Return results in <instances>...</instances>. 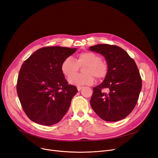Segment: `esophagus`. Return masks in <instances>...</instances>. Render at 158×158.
Wrapping results in <instances>:
<instances>
[{
	"instance_id": "34e87169",
	"label": "esophagus",
	"mask_w": 158,
	"mask_h": 158,
	"mask_svg": "<svg viewBox=\"0 0 158 158\" xmlns=\"http://www.w3.org/2000/svg\"><path fill=\"white\" fill-rule=\"evenodd\" d=\"M83 88V86H77V90H78V91H80L82 88Z\"/></svg>"
}]
</instances>
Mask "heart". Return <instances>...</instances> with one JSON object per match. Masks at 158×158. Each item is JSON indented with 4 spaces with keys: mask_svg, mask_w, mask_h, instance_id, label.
Instances as JSON below:
<instances>
[{
    "mask_svg": "<svg viewBox=\"0 0 158 158\" xmlns=\"http://www.w3.org/2000/svg\"><path fill=\"white\" fill-rule=\"evenodd\" d=\"M83 65L84 66L82 71L84 73L73 74L79 66ZM60 69L66 77L71 75L68 79L71 85L81 86L92 85L95 76L99 79L105 78L108 72V65L105 60L101 59L98 54L86 51L79 53L75 60L70 56L66 57L61 64Z\"/></svg>",
    "mask_w": 158,
    "mask_h": 158,
    "instance_id": "b5f03b06",
    "label": "heart"
}]
</instances>
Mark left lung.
Masks as SVG:
<instances>
[{
	"mask_svg": "<svg viewBox=\"0 0 158 158\" xmlns=\"http://www.w3.org/2000/svg\"><path fill=\"white\" fill-rule=\"evenodd\" d=\"M90 50L102 54L108 65L103 82L93 88L92 109L106 121L125 118L135 106L141 90L138 66L127 52L118 46L101 44L90 47ZM105 88L108 93L104 92Z\"/></svg>",
	"mask_w": 158,
	"mask_h": 158,
	"instance_id": "8db88e82",
	"label": "left lung"
}]
</instances>
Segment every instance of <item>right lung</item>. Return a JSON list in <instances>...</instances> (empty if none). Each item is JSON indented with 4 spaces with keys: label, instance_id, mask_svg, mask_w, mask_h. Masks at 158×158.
Wrapping results in <instances>:
<instances>
[{
    "label": "right lung",
    "instance_id": "obj_1",
    "mask_svg": "<svg viewBox=\"0 0 158 158\" xmlns=\"http://www.w3.org/2000/svg\"><path fill=\"white\" fill-rule=\"evenodd\" d=\"M76 48H41L20 68L17 92L26 115L37 124L50 126L59 122L69 109L76 86L68 85L60 66Z\"/></svg>",
    "mask_w": 158,
    "mask_h": 158
}]
</instances>
